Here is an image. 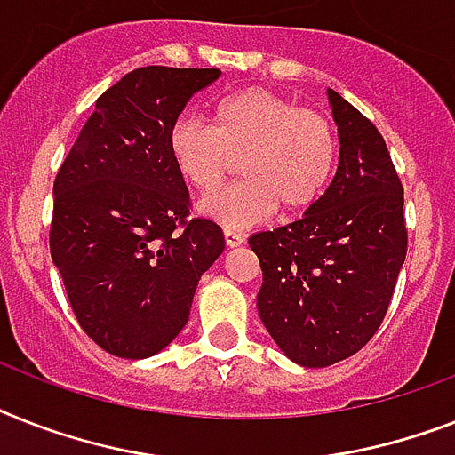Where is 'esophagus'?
I'll return each mask as SVG.
<instances>
[{"instance_id":"1","label":"esophagus","mask_w":455,"mask_h":455,"mask_svg":"<svg viewBox=\"0 0 455 455\" xmlns=\"http://www.w3.org/2000/svg\"><path fill=\"white\" fill-rule=\"evenodd\" d=\"M224 240H227L228 247H238L245 243V235L238 234V231H234V228H224Z\"/></svg>"}]
</instances>
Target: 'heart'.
I'll return each instance as SVG.
<instances>
[{
    "label": "heart",
    "instance_id": "1",
    "mask_svg": "<svg viewBox=\"0 0 455 455\" xmlns=\"http://www.w3.org/2000/svg\"><path fill=\"white\" fill-rule=\"evenodd\" d=\"M168 147L177 172L201 194L215 191L240 158L243 180L198 205L205 217L235 228L261 224L278 208L283 217L313 208L336 165L334 125L268 88H245L221 100L212 131L180 121Z\"/></svg>",
    "mask_w": 455,
    "mask_h": 455
}]
</instances>
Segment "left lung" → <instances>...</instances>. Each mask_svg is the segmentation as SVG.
<instances>
[{
	"label": "left lung",
	"mask_w": 455,
	"mask_h": 455,
	"mask_svg": "<svg viewBox=\"0 0 455 455\" xmlns=\"http://www.w3.org/2000/svg\"><path fill=\"white\" fill-rule=\"evenodd\" d=\"M339 168L301 220L247 240L259 257V317L301 367H330L376 334L407 257L404 189L386 140L330 88Z\"/></svg>",
	"instance_id": "obj_1"
}]
</instances>
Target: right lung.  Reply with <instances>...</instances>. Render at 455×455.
<instances>
[{"label": "right lung", "mask_w": 455, "mask_h": 455, "mask_svg": "<svg viewBox=\"0 0 455 455\" xmlns=\"http://www.w3.org/2000/svg\"><path fill=\"white\" fill-rule=\"evenodd\" d=\"M220 74L161 65L128 72L100 95L55 175L51 257L81 330L116 357L164 350L224 252L215 221L187 220L189 189L168 147L191 95Z\"/></svg>", "instance_id": "obj_1"}]
</instances>
